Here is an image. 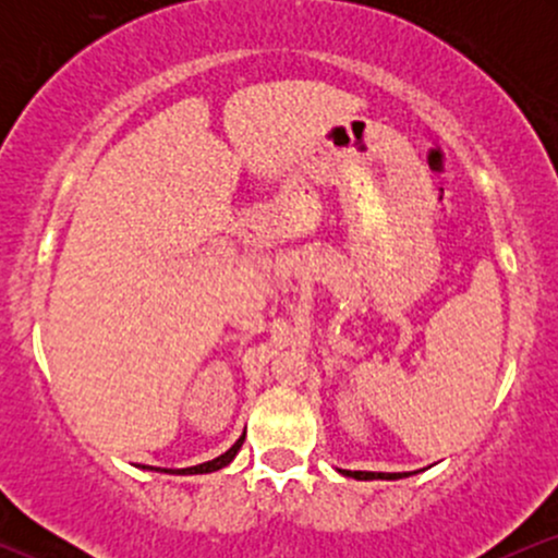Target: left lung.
<instances>
[{
    "instance_id": "obj_1",
    "label": "left lung",
    "mask_w": 558,
    "mask_h": 558,
    "mask_svg": "<svg viewBox=\"0 0 558 558\" xmlns=\"http://www.w3.org/2000/svg\"><path fill=\"white\" fill-rule=\"evenodd\" d=\"M345 475L356 477V480H399L403 475H396V472H349L345 470Z\"/></svg>"
}]
</instances>
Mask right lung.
I'll return each mask as SVG.
<instances>
[{
    "label": "right lung",
    "mask_w": 558,
    "mask_h": 558,
    "mask_svg": "<svg viewBox=\"0 0 558 558\" xmlns=\"http://www.w3.org/2000/svg\"><path fill=\"white\" fill-rule=\"evenodd\" d=\"M243 438H246V435H241L239 440H235L233 446L228 448L226 453H222V457H217V459H213V462H204V464H196V466H189V470H178L175 475H202V472H215V470H222V466L226 464H230L233 462V457L235 453H239V448L243 446ZM141 466H146V464H141ZM146 470H155V466H146ZM159 472H172V470H159Z\"/></svg>",
    "instance_id": "right-lung-1"
}]
</instances>
